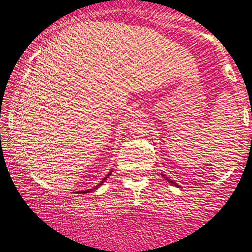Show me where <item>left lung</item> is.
<instances>
[{
    "instance_id": "1",
    "label": "left lung",
    "mask_w": 252,
    "mask_h": 252,
    "mask_svg": "<svg viewBox=\"0 0 252 252\" xmlns=\"http://www.w3.org/2000/svg\"><path fill=\"white\" fill-rule=\"evenodd\" d=\"M161 176H162V177H164V178H165V179H166L168 183H171V184H172V185H174V186H177V188H179V186H178V184H177V183H174V182H173V180L168 179V177H167V176H165V174H162V173H161Z\"/></svg>"
}]
</instances>
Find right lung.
I'll list each match as a JSON object with an SVG mask.
<instances>
[{
  "label": "right lung",
  "instance_id": "1",
  "mask_svg": "<svg viewBox=\"0 0 252 252\" xmlns=\"http://www.w3.org/2000/svg\"><path fill=\"white\" fill-rule=\"evenodd\" d=\"M109 174H112V171H111V172H108L107 174H106V177H105V178H103V179L101 180V182H100V183H99V184H97L96 186H94V188H93V189H90V190H85V191H78V193H88V192H92V191L96 190V189H97V188H99V186H101V185L103 184V182H105V180L108 178V177H109Z\"/></svg>",
  "mask_w": 252,
  "mask_h": 252
}]
</instances>
